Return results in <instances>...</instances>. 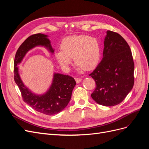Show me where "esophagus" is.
Listing matches in <instances>:
<instances>
[{"label":"esophagus","mask_w":149,"mask_h":149,"mask_svg":"<svg viewBox=\"0 0 149 149\" xmlns=\"http://www.w3.org/2000/svg\"><path fill=\"white\" fill-rule=\"evenodd\" d=\"M75 80H76V82L77 83H80L81 81V78H78V77H76V78H75Z\"/></svg>","instance_id":"1"}]
</instances>
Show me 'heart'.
I'll return each mask as SVG.
<instances>
[{"label": "heart", "instance_id": "obj_1", "mask_svg": "<svg viewBox=\"0 0 149 149\" xmlns=\"http://www.w3.org/2000/svg\"><path fill=\"white\" fill-rule=\"evenodd\" d=\"M60 49L55 52V57L62 67L67 68L71 58L79 68L89 70L100 61L101 48L99 40L88 35H73L62 40Z\"/></svg>", "mask_w": 149, "mask_h": 149}]
</instances>
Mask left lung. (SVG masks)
Here are the masks:
<instances>
[{
  "mask_svg": "<svg viewBox=\"0 0 149 149\" xmlns=\"http://www.w3.org/2000/svg\"><path fill=\"white\" fill-rule=\"evenodd\" d=\"M103 57L89 76L96 82L91 97L99 104L113 106L123 101L134 84V63L130 47L119 33L107 31Z\"/></svg>",
  "mask_w": 149,
  "mask_h": 149,
  "instance_id": "obj_1",
  "label": "left lung"
}]
</instances>
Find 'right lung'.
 <instances>
[{
	"label": "right lung",
	"instance_id": "add662e5",
	"mask_svg": "<svg viewBox=\"0 0 149 149\" xmlns=\"http://www.w3.org/2000/svg\"><path fill=\"white\" fill-rule=\"evenodd\" d=\"M47 37L42 33L34 34L30 35L22 43L15 56L13 73L15 82L19 86L24 101L34 110L50 116L59 113L69 103L72 91L76 85L74 79L68 75L55 73L52 84L48 91L43 95H36L22 83L17 66L27 52L36 46H44L53 53L50 41Z\"/></svg>",
	"mask_w": 149,
	"mask_h": 149
}]
</instances>
